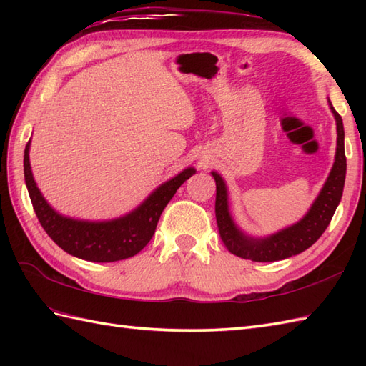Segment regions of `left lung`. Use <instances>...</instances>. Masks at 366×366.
Masks as SVG:
<instances>
[{
    "label": "left lung",
    "mask_w": 366,
    "mask_h": 366,
    "mask_svg": "<svg viewBox=\"0 0 366 366\" xmlns=\"http://www.w3.org/2000/svg\"><path fill=\"white\" fill-rule=\"evenodd\" d=\"M330 112L337 122V151L335 162L330 173L325 179L321 192L317 193L313 204L310 206L308 212L295 222L291 227L280 229L274 234L264 237H253L247 234L237 227L229 211L228 187L224 179L211 171L215 179L217 195H215V219L219 224L220 237L228 250L239 256V258L250 259L256 262H272L291 258L294 254L305 252L312 247L317 239L322 236L325 228L329 227L333 214L343 197V187L346 179V155H345V129L343 119L335 112L329 100Z\"/></svg>",
    "instance_id": "1"
}]
</instances>
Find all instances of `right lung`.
<instances>
[{
  "instance_id": "right-lung-1",
  "label": "right lung",
  "mask_w": 366,
  "mask_h": 366,
  "mask_svg": "<svg viewBox=\"0 0 366 366\" xmlns=\"http://www.w3.org/2000/svg\"><path fill=\"white\" fill-rule=\"evenodd\" d=\"M31 139L25 147L23 171L34 212L53 242L69 254L91 262H114L142 252L152 239L163 209L176 190L197 173L189 167L160 184L134 211L112 220H80L59 214L39 190L29 163Z\"/></svg>"
}]
</instances>
